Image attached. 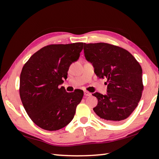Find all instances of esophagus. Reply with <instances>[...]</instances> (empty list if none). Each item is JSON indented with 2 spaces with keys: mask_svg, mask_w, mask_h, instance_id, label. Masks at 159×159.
<instances>
[{
  "mask_svg": "<svg viewBox=\"0 0 159 159\" xmlns=\"http://www.w3.org/2000/svg\"><path fill=\"white\" fill-rule=\"evenodd\" d=\"M84 95H85V97L90 96V95H91V93L88 92V91H84Z\"/></svg>",
  "mask_w": 159,
  "mask_h": 159,
  "instance_id": "34e87169",
  "label": "esophagus"
}]
</instances>
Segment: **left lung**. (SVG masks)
I'll use <instances>...</instances> for the list:
<instances>
[{"mask_svg": "<svg viewBox=\"0 0 159 159\" xmlns=\"http://www.w3.org/2000/svg\"><path fill=\"white\" fill-rule=\"evenodd\" d=\"M83 50L97 76L107 79V95L93 94L98 101L94 111L107 122H122L130 116L141 99L144 85L140 64L128 50L116 45L85 43Z\"/></svg>", "mask_w": 159, "mask_h": 159, "instance_id": "8db88e82", "label": "left lung"}]
</instances>
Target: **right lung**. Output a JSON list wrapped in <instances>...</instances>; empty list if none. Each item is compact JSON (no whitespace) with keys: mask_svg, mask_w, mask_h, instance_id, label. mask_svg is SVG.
<instances>
[{"mask_svg":"<svg viewBox=\"0 0 159 159\" xmlns=\"http://www.w3.org/2000/svg\"><path fill=\"white\" fill-rule=\"evenodd\" d=\"M84 44L47 45L35 52L23 66L21 100L32 121L42 129L60 130L74 118L83 91L76 89L67 93L59 85L67 79L69 66L79 60Z\"/></svg>","mask_w":159,"mask_h":159,"instance_id":"obj_1","label":"right lung"}]
</instances>
